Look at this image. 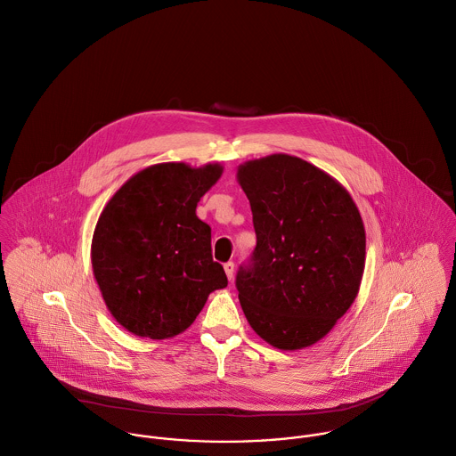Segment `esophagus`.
<instances>
[{
	"label": "esophagus",
	"instance_id": "esophagus-1",
	"mask_svg": "<svg viewBox=\"0 0 456 456\" xmlns=\"http://www.w3.org/2000/svg\"><path fill=\"white\" fill-rule=\"evenodd\" d=\"M224 270H225V274H227V278L232 281V278H234V263H225L224 265Z\"/></svg>",
	"mask_w": 456,
	"mask_h": 456
}]
</instances>
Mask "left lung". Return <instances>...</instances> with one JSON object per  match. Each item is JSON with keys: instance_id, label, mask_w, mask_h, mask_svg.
I'll list each match as a JSON object with an SVG mask.
<instances>
[{"instance_id": "obj_1", "label": "left lung", "mask_w": 456, "mask_h": 456, "mask_svg": "<svg viewBox=\"0 0 456 456\" xmlns=\"http://www.w3.org/2000/svg\"><path fill=\"white\" fill-rule=\"evenodd\" d=\"M257 236L236 287L247 321L276 349L310 347L354 303L363 278L362 215L319 167L270 155L238 167Z\"/></svg>"}]
</instances>
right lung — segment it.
<instances>
[{"mask_svg":"<svg viewBox=\"0 0 456 456\" xmlns=\"http://www.w3.org/2000/svg\"><path fill=\"white\" fill-rule=\"evenodd\" d=\"M222 171L220 164H157L105 204L93 232V273L109 312L130 333L176 337L213 290L227 287L211 256V227L195 215Z\"/></svg>","mask_w":456,"mask_h":456,"instance_id":"right-lung-1","label":"right lung"}]
</instances>
